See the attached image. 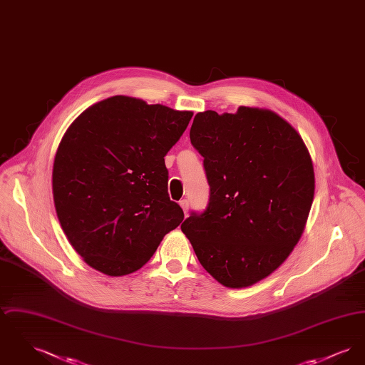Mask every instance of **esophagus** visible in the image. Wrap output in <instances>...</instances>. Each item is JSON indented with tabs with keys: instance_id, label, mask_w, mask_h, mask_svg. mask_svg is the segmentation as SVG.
Returning <instances> with one entry per match:
<instances>
[{
	"instance_id": "esophagus-1",
	"label": "esophagus",
	"mask_w": 365,
	"mask_h": 365,
	"mask_svg": "<svg viewBox=\"0 0 365 365\" xmlns=\"http://www.w3.org/2000/svg\"><path fill=\"white\" fill-rule=\"evenodd\" d=\"M179 204H180V207L183 209L185 215H187V212H189V201L187 200H182Z\"/></svg>"
}]
</instances>
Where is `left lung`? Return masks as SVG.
Returning a JSON list of instances; mask_svg holds the SVG:
<instances>
[{
    "label": "left lung",
    "mask_w": 365,
    "mask_h": 365,
    "mask_svg": "<svg viewBox=\"0 0 365 365\" xmlns=\"http://www.w3.org/2000/svg\"><path fill=\"white\" fill-rule=\"evenodd\" d=\"M190 140L204 157L209 202L180 228L219 283L252 286L272 274L302 235L314 194L309 152L275 112L249 106L197 113Z\"/></svg>",
    "instance_id": "1"
}]
</instances>
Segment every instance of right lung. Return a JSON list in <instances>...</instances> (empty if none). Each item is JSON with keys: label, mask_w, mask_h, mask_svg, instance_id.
Instances as JSON below:
<instances>
[{"label": "right lung", "mask_w": 365, "mask_h": 365, "mask_svg": "<svg viewBox=\"0 0 365 365\" xmlns=\"http://www.w3.org/2000/svg\"><path fill=\"white\" fill-rule=\"evenodd\" d=\"M191 116L115 96L68 127L54 157L53 200L64 234L91 268L109 277L135 272L182 223L164 156Z\"/></svg>", "instance_id": "1"}]
</instances>
